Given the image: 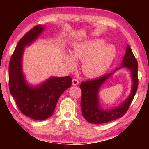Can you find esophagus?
Returning a JSON list of instances; mask_svg holds the SVG:
<instances>
[{
	"instance_id": "1",
	"label": "esophagus",
	"mask_w": 149,
	"mask_h": 149,
	"mask_svg": "<svg viewBox=\"0 0 149 149\" xmlns=\"http://www.w3.org/2000/svg\"><path fill=\"white\" fill-rule=\"evenodd\" d=\"M79 83V81L77 79H72V85L73 86H77Z\"/></svg>"
}]
</instances>
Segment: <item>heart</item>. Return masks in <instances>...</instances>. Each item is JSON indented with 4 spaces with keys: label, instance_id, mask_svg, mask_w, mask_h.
<instances>
[{
    "label": "heart",
    "instance_id": "1",
    "mask_svg": "<svg viewBox=\"0 0 149 149\" xmlns=\"http://www.w3.org/2000/svg\"><path fill=\"white\" fill-rule=\"evenodd\" d=\"M105 43L102 38L74 43L70 54L65 55V62L69 68L73 69L75 61H83L84 74L89 77H99L109 68L116 56V47Z\"/></svg>",
    "mask_w": 149,
    "mask_h": 149
}]
</instances>
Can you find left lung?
Masks as SVG:
<instances>
[{"instance_id": "1", "label": "left lung", "mask_w": 149, "mask_h": 149, "mask_svg": "<svg viewBox=\"0 0 149 149\" xmlns=\"http://www.w3.org/2000/svg\"><path fill=\"white\" fill-rule=\"evenodd\" d=\"M122 67L128 68L132 73V90L128 99L115 109L109 110L100 109L98 101V91L100 86L114 72L95 79L81 83L80 85L82 91L81 107L83 116L88 122L91 123L109 122L121 118L127 111L138 86V61L129 45H127L125 54L122 59L121 66L117 68L115 71Z\"/></svg>"}]
</instances>
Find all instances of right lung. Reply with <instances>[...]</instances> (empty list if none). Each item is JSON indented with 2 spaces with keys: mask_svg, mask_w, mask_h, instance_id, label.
<instances>
[{
  "mask_svg": "<svg viewBox=\"0 0 149 149\" xmlns=\"http://www.w3.org/2000/svg\"><path fill=\"white\" fill-rule=\"evenodd\" d=\"M45 29L38 25L19 41L9 65V91L20 111L36 120L51 116L61 95L72 85V77H52L37 86L27 84L22 72V55L24 47L35 41Z\"/></svg>",
  "mask_w": 149,
  "mask_h": 149,
  "instance_id": "right-lung-1",
  "label": "right lung"
}]
</instances>
